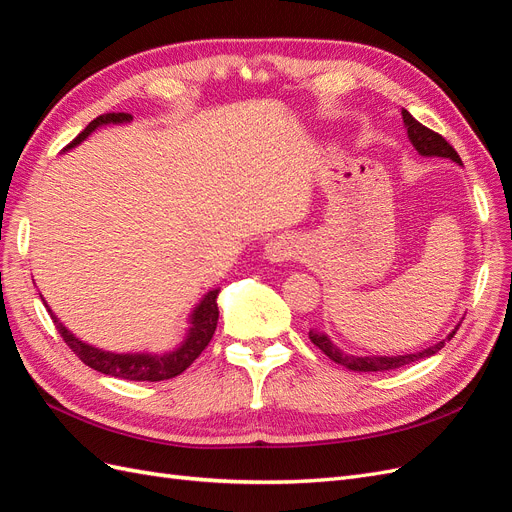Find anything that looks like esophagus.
I'll use <instances>...</instances> for the list:
<instances>
[{
  "label": "esophagus",
  "mask_w": 512,
  "mask_h": 512,
  "mask_svg": "<svg viewBox=\"0 0 512 512\" xmlns=\"http://www.w3.org/2000/svg\"><path fill=\"white\" fill-rule=\"evenodd\" d=\"M299 250V241L290 235H280L267 241L265 245V256L271 262H286L290 260Z\"/></svg>",
  "instance_id": "34e87169"
}]
</instances>
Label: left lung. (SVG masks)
I'll return each instance as SVG.
<instances>
[{
    "label": "left lung",
    "mask_w": 512,
    "mask_h": 512,
    "mask_svg": "<svg viewBox=\"0 0 512 512\" xmlns=\"http://www.w3.org/2000/svg\"><path fill=\"white\" fill-rule=\"evenodd\" d=\"M401 117H404V126L408 130V138H410L412 147L418 153H421V156H425V158H448V160L461 164V158L457 156V151L451 145H448L438 132H433V130L425 128L423 123H418L406 111V108H404V111H401ZM457 329H459V324L451 333L446 335V339H442V342L433 344V346H429L425 350H418V352H412V354H397V356L348 354L344 350H339L331 342V337L327 333L314 331V329L309 331V339H312V344L318 346L324 354H327L331 361H335L337 365H344L346 369H352V371H391V369H399V367L416 363V361H421V359H427V356H433L436 352H440L446 342H451V337L457 333Z\"/></svg>",
    "instance_id": "1"
}]
</instances>
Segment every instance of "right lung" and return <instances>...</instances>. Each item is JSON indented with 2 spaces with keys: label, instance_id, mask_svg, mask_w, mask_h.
Listing matches in <instances>:
<instances>
[{
  "label": "right lung",
  "instance_id": "right-lung-1",
  "mask_svg": "<svg viewBox=\"0 0 512 512\" xmlns=\"http://www.w3.org/2000/svg\"><path fill=\"white\" fill-rule=\"evenodd\" d=\"M130 121H132V115H128V113L100 115L91 121L79 136L74 138V141L66 147V151L74 149L76 145H81L91 132H96L102 126H119V123H130ZM218 294H220V288H211L205 297L200 299V303L194 307V312L188 318L190 327H188V333H185V337H183V342L175 350H168L162 354L111 352V350H102V348L91 346V344L83 342V339L76 337L72 331H68V327H64V322H61L53 314V309L46 305L44 299L42 301H44L46 309H49V314L55 322L57 331L61 333V337H64V342L85 365L100 371V374L115 376L121 380L160 382V380H168V378H175V376L183 374V371L198 359V354L209 346L211 337L215 333V327H218V316H220Z\"/></svg>",
  "mask_w": 512,
  "mask_h": 512
}]
</instances>
